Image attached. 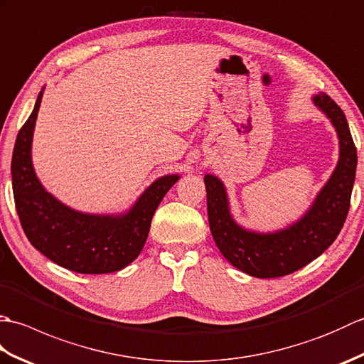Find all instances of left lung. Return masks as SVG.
I'll return each mask as SVG.
<instances>
[{"instance_id":"obj_1","label":"left lung","mask_w":364,"mask_h":364,"mask_svg":"<svg viewBox=\"0 0 364 364\" xmlns=\"http://www.w3.org/2000/svg\"><path fill=\"white\" fill-rule=\"evenodd\" d=\"M313 103L330 119L339 139V159L313 205L288 228L257 233L235 222L225 186L214 175H205L208 220L220 253L236 269L257 278H275L296 272L326 252L341 231L350 206L357 172V149L346 115L327 94Z\"/></svg>"}]
</instances>
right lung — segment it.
Returning <instances> with one entry per match:
<instances>
[{"label": "right lung", "instance_id": "1", "mask_svg": "<svg viewBox=\"0 0 364 364\" xmlns=\"http://www.w3.org/2000/svg\"><path fill=\"white\" fill-rule=\"evenodd\" d=\"M43 89L18 131L12 153V189L20 223L33 247L78 274H111L133 262L149 236L153 214L180 175L153 181L131 210L117 215L75 211L46 192L34 172L31 145Z\"/></svg>", "mask_w": 364, "mask_h": 364}]
</instances>
